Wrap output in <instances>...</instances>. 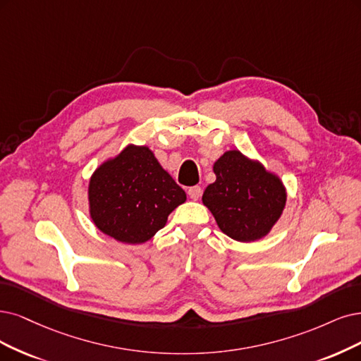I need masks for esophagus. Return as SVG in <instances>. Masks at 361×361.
<instances>
[{
    "mask_svg": "<svg viewBox=\"0 0 361 361\" xmlns=\"http://www.w3.org/2000/svg\"><path fill=\"white\" fill-rule=\"evenodd\" d=\"M188 193H189L190 199H193V201H197V199L201 197V195H202V189L199 188V185H192V188L188 189Z\"/></svg>",
    "mask_w": 361,
    "mask_h": 361,
    "instance_id": "34e87169",
    "label": "esophagus"
}]
</instances>
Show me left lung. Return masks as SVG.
<instances>
[{
    "mask_svg": "<svg viewBox=\"0 0 361 361\" xmlns=\"http://www.w3.org/2000/svg\"><path fill=\"white\" fill-rule=\"evenodd\" d=\"M216 181L202 202L219 228L232 239L251 243L269 233L286 207V189L278 177L241 152H226L214 164Z\"/></svg>",
    "mask_w": 361,
    "mask_h": 361,
    "instance_id": "left-lung-1",
    "label": "left lung"
}]
</instances>
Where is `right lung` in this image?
Segmentation results:
<instances>
[{"mask_svg":"<svg viewBox=\"0 0 361 361\" xmlns=\"http://www.w3.org/2000/svg\"><path fill=\"white\" fill-rule=\"evenodd\" d=\"M185 193L149 147L128 145L102 164L89 183L90 217L120 243L141 244L164 228Z\"/></svg>","mask_w":361,"mask_h":361,"instance_id":"right-lung-1","label":"right lung"}]
</instances>
